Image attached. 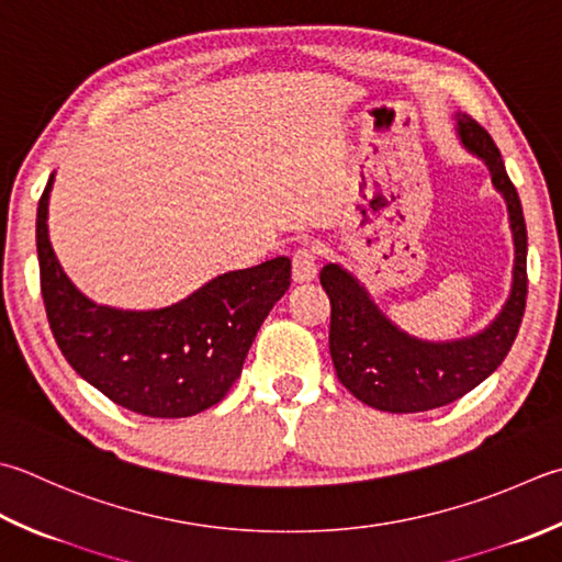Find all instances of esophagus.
Returning a JSON list of instances; mask_svg holds the SVG:
<instances>
[{
    "label": "esophagus",
    "mask_w": 562,
    "mask_h": 562,
    "mask_svg": "<svg viewBox=\"0 0 562 562\" xmlns=\"http://www.w3.org/2000/svg\"><path fill=\"white\" fill-rule=\"evenodd\" d=\"M316 250L304 246V248H296L292 252V278L294 282H312L318 272L316 266Z\"/></svg>",
    "instance_id": "obj_1"
}]
</instances>
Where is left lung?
<instances>
[{
  "instance_id": "1",
  "label": "left lung",
  "mask_w": 562,
  "mask_h": 562,
  "mask_svg": "<svg viewBox=\"0 0 562 562\" xmlns=\"http://www.w3.org/2000/svg\"><path fill=\"white\" fill-rule=\"evenodd\" d=\"M458 134L468 150L487 162L494 187L507 200L516 246L512 294L482 334L450 344H426L390 324L353 274L338 266H324L322 284L331 300L328 350L336 375L356 400L372 409L414 414L460 400L502 366L519 334L529 294V236L519 192L504 168L499 148L475 119L458 116Z\"/></svg>"
}]
</instances>
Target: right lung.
I'll return each mask as SVG.
<instances>
[{"instance_id":"obj_1","label":"right lung","mask_w":562,"mask_h":562,"mask_svg":"<svg viewBox=\"0 0 562 562\" xmlns=\"http://www.w3.org/2000/svg\"><path fill=\"white\" fill-rule=\"evenodd\" d=\"M38 200L41 294L60 353L104 397L153 419L200 414L226 397L260 324L288 292L290 258L218 274L187 300L156 312H121L87 300L48 240V194Z\"/></svg>"}]
</instances>
